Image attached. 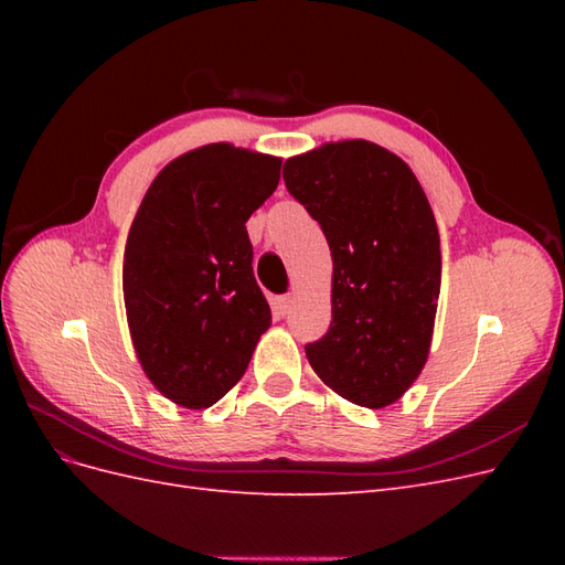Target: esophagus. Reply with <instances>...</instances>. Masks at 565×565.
I'll use <instances>...</instances> for the list:
<instances>
[{"label":"esophagus","mask_w":565,"mask_h":565,"mask_svg":"<svg viewBox=\"0 0 565 565\" xmlns=\"http://www.w3.org/2000/svg\"><path fill=\"white\" fill-rule=\"evenodd\" d=\"M292 306H295V297L292 295H285V297H280L276 301V309H278L280 316H287L289 311H292Z\"/></svg>","instance_id":"obj_1"}]
</instances>
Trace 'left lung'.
<instances>
[{"label": "left lung", "instance_id": "left-lung-1", "mask_svg": "<svg viewBox=\"0 0 565 565\" xmlns=\"http://www.w3.org/2000/svg\"><path fill=\"white\" fill-rule=\"evenodd\" d=\"M282 179L332 254V322L306 358L341 398L372 409L396 403L434 337L440 235L429 200L398 156L363 139L289 158Z\"/></svg>", "mask_w": 565, "mask_h": 565}]
</instances>
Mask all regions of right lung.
<instances>
[{
  "mask_svg": "<svg viewBox=\"0 0 565 565\" xmlns=\"http://www.w3.org/2000/svg\"><path fill=\"white\" fill-rule=\"evenodd\" d=\"M280 158L231 143L188 150L150 183L122 268L136 358L164 398L202 409L241 382L270 309L254 280L247 218Z\"/></svg>",
  "mask_w": 565,
  "mask_h": 565,
  "instance_id": "obj_1",
  "label": "right lung"
}]
</instances>
